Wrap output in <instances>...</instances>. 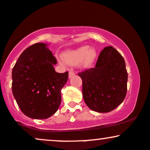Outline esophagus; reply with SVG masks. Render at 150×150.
I'll return each mask as SVG.
<instances>
[{"mask_svg":"<svg viewBox=\"0 0 150 150\" xmlns=\"http://www.w3.org/2000/svg\"><path fill=\"white\" fill-rule=\"evenodd\" d=\"M75 75V72H74L73 70H70L69 71V77H70V78H71V77L74 76Z\"/></svg>","mask_w":150,"mask_h":150,"instance_id":"esophagus-1","label":"esophagus"}]
</instances>
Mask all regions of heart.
Wrapping results in <instances>:
<instances>
[{"label": "heart", "mask_w": 150, "mask_h": 150, "mask_svg": "<svg viewBox=\"0 0 150 150\" xmlns=\"http://www.w3.org/2000/svg\"><path fill=\"white\" fill-rule=\"evenodd\" d=\"M96 54L94 49L89 50V46H84L74 51H68L63 55L65 61L70 65H77L83 61L85 66L88 67L94 62Z\"/></svg>", "instance_id": "obj_1"}]
</instances>
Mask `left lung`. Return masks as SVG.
Returning <instances> with one entry per match:
<instances>
[{"instance_id":"1","label":"left lung","mask_w":150,"mask_h":150,"mask_svg":"<svg viewBox=\"0 0 150 150\" xmlns=\"http://www.w3.org/2000/svg\"><path fill=\"white\" fill-rule=\"evenodd\" d=\"M82 94L89 108L99 113L113 111L127 93L128 73L124 58L113 46L101 51L95 66L78 73Z\"/></svg>"}]
</instances>
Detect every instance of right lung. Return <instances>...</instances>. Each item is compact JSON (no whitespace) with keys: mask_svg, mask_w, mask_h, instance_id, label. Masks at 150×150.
Masks as SVG:
<instances>
[{"mask_svg":"<svg viewBox=\"0 0 150 150\" xmlns=\"http://www.w3.org/2000/svg\"><path fill=\"white\" fill-rule=\"evenodd\" d=\"M56 63L57 60L46 44L36 43L22 53L13 67V94L27 116L46 119L57 111L68 72L55 71L53 65Z\"/></svg>","mask_w":150,"mask_h":150,"instance_id":"obj_1","label":"right lung"}]
</instances>
